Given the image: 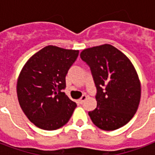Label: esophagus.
Here are the masks:
<instances>
[{"label":"esophagus","instance_id":"obj_1","mask_svg":"<svg viewBox=\"0 0 155 155\" xmlns=\"http://www.w3.org/2000/svg\"><path fill=\"white\" fill-rule=\"evenodd\" d=\"M86 99H87V96H86V95H83L82 97H81V98H80V99L78 101H79V103L80 104H83L84 102V101Z\"/></svg>","mask_w":155,"mask_h":155}]
</instances>
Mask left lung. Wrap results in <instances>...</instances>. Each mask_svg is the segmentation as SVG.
Here are the masks:
<instances>
[{
    "label": "left lung",
    "mask_w": 155,
    "mask_h": 155,
    "mask_svg": "<svg viewBox=\"0 0 155 155\" xmlns=\"http://www.w3.org/2000/svg\"><path fill=\"white\" fill-rule=\"evenodd\" d=\"M80 57L91 68L97 89V108L88 113L93 124L107 131L126 125L141 99V83L130 58L110 44L83 50Z\"/></svg>",
    "instance_id": "left-lung-1"
}]
</instances>
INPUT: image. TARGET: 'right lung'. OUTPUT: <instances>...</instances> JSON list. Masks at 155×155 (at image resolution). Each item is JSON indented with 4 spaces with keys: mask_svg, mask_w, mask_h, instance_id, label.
I'll return each mask as SVG.
<instances>
[{
    "mask_svg": "<svg viewBox=\"0 0 155 155\" xmlns=\"http://www.w3.org/2000/svg\"><path fill=\"white\" fill-rule=\"evenodd\" d=\"M78 55V50L50 45L23 66L17 82L18 102L37 127L55 130L70 120L77 105L62 90L66 87V75Z\"/></svg>",
    "mask_w": 155,
    "mask_h": 155,
    "instance_id": "add662e5",
    "label": "right lung"
}]
</instances>
